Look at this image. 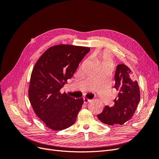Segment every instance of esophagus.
Segmentation results:
<instances>
[{"label":"esophagus","instance_id":"obj_1","mask_svg":"<svg viewBox=\"0 0 159 159\" xmlns=\"http://www.w3.org/2000/svg\"><path fill=\"white\" fill-rule=\"evenodd\" d=\"M90 102H91L90 99H87V98H84V103L85 104H87V103H88Z\"/></svg>","mask_w":159,"mask_h":159}]
</instances>
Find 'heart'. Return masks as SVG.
Instances as JSON below:
<instances>
[{"label": "heart", "mask_w": 159, "mask_h": 159, "mask_svg": "<svg viewBox=\"0 0 159 159\" xmlns=\"http://www.w3.org/2000/svg\"><path fill=\"white\" fill-rule=\"evenodd\" d=\"M98 62L101 67L104 66H112L111 56L109 53L107 52L99 53Z\"/></svg>", "instance_id": "heart-1"}]
</instances>
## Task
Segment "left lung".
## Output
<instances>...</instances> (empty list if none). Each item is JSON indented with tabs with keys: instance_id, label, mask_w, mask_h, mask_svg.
<instances>
[{
	"instance_id": "left-lung-1",
	"label": "left lung",
	"mask_w": 159,
	"mask_h": 159,
	"mask_svg": "<svg viewBox=\"0 0 159 159\" xmlns=\"http://www.w3.org/2000/svg\"><path fill=\"white\" fill-rule=\"evenodd\" d=\"M115 81L114 88L118 91V98L115 99L113 106L106 105L97 117L101 122L108 125H122L131 119L135 112L140 101V90L131 69L124 64L117 66Z\"/></svg>"
}]
</instances>
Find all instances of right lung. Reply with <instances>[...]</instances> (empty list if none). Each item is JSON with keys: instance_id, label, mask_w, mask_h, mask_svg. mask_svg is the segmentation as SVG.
Listing matches in <instances>:
<instances>
[{"instance_id": "add662e5", "label": "right lung", "mask_w": 159, "mask_h": 159, "mask_svg": "<svg viewBox=\"0 0 159 159\" xmlns=\"http://www.w3.org/2000/svg\"><path fill=\"white\" fill-rule=\"evenodd\" d=\"M88 47L60 44L45 51L32 70L28 97L37 116L46 126L60 131L73 125L84 103L60 89L74 75Z\"/></svg>"}]
</instances>
